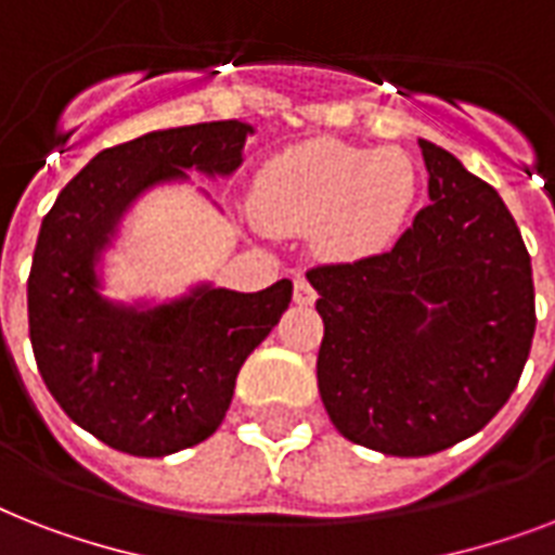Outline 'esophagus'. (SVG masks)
Returning <instances> with one entry per match:
<instances>
[{"label": "esophagus", "instance_id": "34e87169", "mask_svg": "<svg viewBox=\"0 0 555 555\" xmlns=\"http://www.w3.org/2000/svg\"><path fill=\"white\" fill-rule=\"evenodd\" d=\"M317 299V291L311 287V282L302 276V273H296L294 279V302L296 305H313Z\"/></svg>", "mask_w": 555, "mask_h": 555}]
</instances>
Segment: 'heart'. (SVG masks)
I'll use <instances>...</instances> for the list:
<instances>
[{"label":"heart","mask_w":555,"mask_h":555,"mask_svg":"<svg viewBox=\"0 0 555 555\" xmlns=\"http://www.w3.org/2000/svg\"><path fill=\"white\" fill-rule=\"evenodd\" d=\"M417 195V172L400 150L296 143L259 169L253 209L276 233L320 235L322 250L360 259L391 244Z\"/></svg>","instance_id":"obj_1"}]
</instances>
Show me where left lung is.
I'll list each match as a JSON object with an SVG mask.
<instances>
[{
    "label": "left lung",
    "mask_w": 555,
    "mask_h": 555,
    "mask_svg": "<svg viewBox=\"0 0 555 555\" xmlns=\"http://www.w3.org/2000/svg\"><path fill=\"white\" fill-rule=\"evenodd\" d=\"M429 201L388 253L320 264L317 379L343 438L421 457L481 431L509 400L535 334L533 268L481 178L421 141Z\"/></svg>",
    "instance_id": "obj_1"
}]
</instances>
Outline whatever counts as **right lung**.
<instances>
[{
    "label": "right lung",
    "mask_w": 555,
    "mask_h": 555,
    "mask_svg": "<svg viewBox=\"0 0 555 555\" xmlns=\"http://www.w3.org/2000/svg\"><path fill=\"white\" fill-rule=\"evenodd\" d=\"M250 132L216 120L103 150L42 218L28 276L37 369L60 409L117 452L164 457L207 440L238 369L291 305L287 279L259 294L198 285L155 308L100 296V253L129 204L155 184L186 181V169L230 176Z\"/></svg>",
    "instance_id": "1"
}]
</instances>
